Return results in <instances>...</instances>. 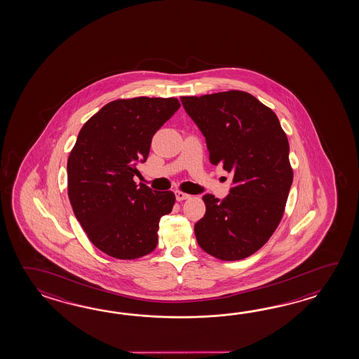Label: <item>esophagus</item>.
<instances>
[{
  "label": "esophagus",
  "instance_id": "1",
  "mask_svg": "<svg viewBox=\"0 0 359 359\" xmlns=\"http://www.w3.org/2000/svg\"><path fill=\"white\" fill-rule=\"evenodd\" d=\"M175 195H176V198L178 201H182V200L190 198L189 194H184V192H181V191H176Z\"/></svg>",
  "mask_w": 359,
  "mask_h": 359
}]
</instances>
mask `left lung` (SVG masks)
I'll return each mask as SVG.
<instances>
[{
  "instance_id": "8db88e82",
  "label": "left lung",
  "mask_w": 359,
  "mask_h": 359,
  "mask_svg": "<svg viewBox=\"0 0 359 359\" xmlns=\"http://www.w3.org/2000/svg\"><path fill=\"white\" fill-rule=\"evenodd\" d=\"M181 101L205 137L210 163L233 176L224 200L203 196L206 212L195 223L198 244L218 259H244L267 243L283 218L292 183L289 141L275 113L250 93Z\"/></svg>"
}]
</instances>
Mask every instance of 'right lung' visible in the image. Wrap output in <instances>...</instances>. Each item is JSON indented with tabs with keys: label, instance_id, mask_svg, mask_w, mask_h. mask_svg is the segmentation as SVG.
<instances>
[{
	"label": "right lung",
	"instance_id": "1",
	"mask_svg": "<svg viewBox=\"0 0 359 359\" xmlns=\"http://www.w3.org/2000/svg\"><path fill=\"white\" fill-rule=\"evenodd\" d=\"M175 97L115 100L87 121L69 155L68 195L92 244L118 259L153 252L175 194L136 184L151 140L180 109Z\"/></svg>",
	"mask_w": 359,
	"mask_h": 359
}]
</instances>
